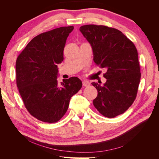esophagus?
<instances>
[{
	"label": "esophagus",
	"mask_w": 159,
	"mask_h": 159,
	"mask_svg": "<svg viewBox=\"0 0 159 159\" xmlns=\"http://www.w3.org/2000/svg\"><path fill=\"white\" fill-rule=\"evenodd\" d=\"M82 84H83L84 86H85V87H87V86L90 85V83L89 82V81H82Z\"/></svg>",
	"instance_id": "1"
}]
</instances>
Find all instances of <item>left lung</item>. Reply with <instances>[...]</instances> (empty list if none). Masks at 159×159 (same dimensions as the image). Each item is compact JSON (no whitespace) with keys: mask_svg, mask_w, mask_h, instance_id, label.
Wrapping results in <instances>:
<instances>
[{"mask_svg":"<svg viewBox=\"0 0 159 159\" xmlns=\"http://www.w3.org/2000/svg\"><path fill=\"white\" fill-rule=\"evenodd\" d=\"M80 30L92 48L95 63L107 70L103 86L91 83L98 93L93 105L103 116L113 118L126 111L136 98L141 80L137 48L113 28L88 25Z\"/></svg>","mask_w":159,"mask_h":159,"instance_id":"1","label":"left lung"}]
</instances>
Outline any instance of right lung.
Returning a JSON list of instances; mask_svg holds the SVG:
<instances>
[{"mask_svg":"<svg viewBox=\"0 0 159 159\" xmlns=\"http://www.w3.org/2000/svg\"><path fill=\"white\" fill-rule=\"evenodd\" d=\"M74 26L55 28L36 36L16 61V85L28 111L37 119L56 123L68 109L71 98L81 88L77 77L57 83V64L64 60L67 38Z\"/></svg>","mask_w":159,"mask_h":159,"instance_id":"right-lung-1","label":"right lung"}]
</instances>
